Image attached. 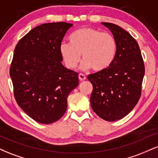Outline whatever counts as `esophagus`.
Segmentation results:
<instances>
[{
    "instance_id": "obj_1",
    "label": "esophagus",
    "mask_w": 158,
    "mask_h": 158,
    "mask_svg": "<svg viewBox=\"0 0 158 158\" xmlns=\"http://www.w3.org/2000/svg\"><path fill=\"white\" fill-rule=\"evenodd\" d=\"M79 80H80V81H84V80H85V79H86V77H85L84 74L79 73Z\"/></svg>"
}]
</instances>
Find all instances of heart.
Listing matches in <instances>:
<instances>
[{"mask_svg": "<svg viewBox=\"0 0 158 158\" xmlns=\"http://www.w3.org/2000/svg\"><path fill=\"white\" fill-rule=\"evenodd\" d=\"M59 50L68 68H77L81 54V68L86 70L92 68L94 70L99 71L108 68L114 61L117 42L108 32L84 27L70 35V43H61Z\"/></svg>", "mask_w": 158, "mask_h": 158, "instance_id": "b5f03b06", "label": "heart"}]
</instances>
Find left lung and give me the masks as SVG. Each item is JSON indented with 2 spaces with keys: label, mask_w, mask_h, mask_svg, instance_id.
<instances>
[{
  "label": "left lung",
  "mask_w": 158,
  "mask_h": 158,
  "mask_svg": "<svg viewBox=\"0 0 158 158\" xmlns=\"http://www.w3.org/2000/svg\"><path fill=\"white\" fill-rule=\"evenodd\" d=\"M102 24L113 34L117 52L108 68L88 75L93 85L90 105L99 117L113 122L128 115L138 102L145 67L139 45L128 32L114 23Z\"/></svg>",
  "instance_id": "8db88e82"
}]
</instances>
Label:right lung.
<instances>
[{
	"mask_svg": "<svg viewBox=\"0 0 158 158\" xmlns=\"http://www.w3.org/2000/svg\"><path fill=\"white\" fill-rule=\"evenodd\" d=\"M73 24L47 23L30 30L14 50L10 77L18 105L27 115L50 124L64 115L69 94L79 85L78 73L61 64L59 47Z\"/></svg>",
	"mask_w": 158,
	"mask_h": 158,
	"instance_id": "obj_1",
	"label": "right lung"
}]
</instances>
